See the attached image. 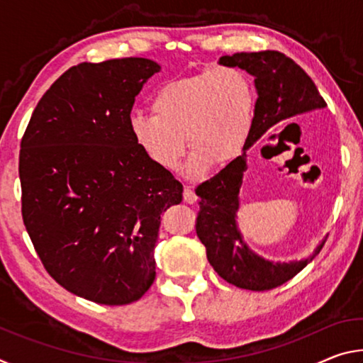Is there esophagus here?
<instances>
[{
    "instance_id": "1",
    "label": "esophagus",
    "mask_w": 363,
    "mask_h": 363,
    "mask_svg": "<svg viewBox=\"0 0 363 363\" xmlns=\"http://www.w3.org/2000/svg\"><path fill=\"white\" fill-rule=\"evenodd\" d=\"M182 195H184V201H187V203H195V201H196V195H195L192 187H189V186L184 187Z\"/></svg>"
}]
</instances>
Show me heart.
Wrapping results in <instances>:
<instances>
[{
	"label": "heart",
	"mask_w": 363,
	"mask_h": 363,
	"mask_svg": "<svg viewBox=\"0 0 363 363\" xmlns=\"http://www.w3.org/2000/svg\"><path fill=\"white\" fill-rule=\"evenodd\" d=\"M152 113L133 112L130 131L144 155L164 171H176L187 144L192 149L187 171L200 176L213 163L224 167L240 155L255 116V89L237 67L163 83L150 102Z\"/></svg>",
	"instance_id": "heart-1"
}]
</instances>
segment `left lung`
<instances>
[{
  "instance_id": "left-lung-1",
  "label": "left lung",
  "mask_w": 363,
  "mask_h": 363,
  "mask_svg": "<svg viewBox=\"0 0 363 363\" xmlns=\"http://www.w3.org/2000/svg\"><path fill=\"white\" fill-rule=\"evenodd\" d=\"M220 65L238 67L255 77L257 101L253 126L242 155L201 182L195 189L200 211L196 216V235L205 245L206 257L219 277L243 290L266 291L291 280L320 253L322 245L301 261L274 262L257 256L245 243L237 227L240 208V187L247 171V150L270 128L327 107L311 77L279 51L237 52L219 59Z\"/></svg>"
}]
</instances>
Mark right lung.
<instances>
[{"label":"right lung","mask_w":363,"mask_h":363,"mask_svg":"<svg viewBox=\"0 0 363 363\" xmlns=\"http://www.w3.org/2000/svg\"><path fill=\"white\" fill-rule=\"evenodd\" d=\"M160 69L144 57L72 67L21 143L22 218L36 253L60 286L97 304H130L149 290L160 218L182 201V184L130 131L134 99Z\"/></svg>","instance_id":"right-lung-1"}]
</instances>
